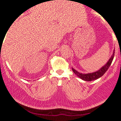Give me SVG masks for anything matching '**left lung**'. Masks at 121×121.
Returning <instances> with one entry per match:
<instances>
[{
	"instance_id": "obj_1",
	"label": "left lung",
	"mask_w": 121,
	"mask_h": 121,
	"mask_svg": "<svg viewBox=\"0 0 121 121\" xmlns=\"http://www.w3.org/2000/svg\"><path fill=\"white\" fill-rule=\"evenodd\" d=\"M114 55H115V50L113 51V54H112V55L111 56L110 58V59L108 60L107 63L104 66H103V67H101L99 70H98L96 72H95L89 73H80L79 72L77 71V70H76L75 69H74L72 67V70L74 72V73L77 76H78L79 78H80L81 79H82V80H84V81H93V80L98 79L100 77H102V76L105 73V72L108 70V69L109 68L110 66L112 61H113V60L114 58Z\"/></svg>"
}]
</instances>
